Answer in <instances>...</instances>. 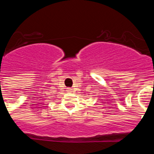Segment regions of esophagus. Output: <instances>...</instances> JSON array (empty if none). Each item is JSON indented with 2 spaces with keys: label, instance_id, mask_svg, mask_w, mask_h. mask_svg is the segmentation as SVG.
Returning a JSON list of instances; mask_svg holds the SVG:
<instances>
[{
  "label": "esophagus",
  "instance_id": "obj_1",
  "mask_svg": "<svg viewBox=\"0 0 154 154\" xmlns=\"http://www.w3.org/2000/svg\"><path fill=\"white\" fill-rule=\"evenodd\" d=\"M72 88H67V90H66V91H68V92H71V91H72Z\"/></svg>",
  "mask_w": 154,
  "mask_h": 154
}]
</instances>
